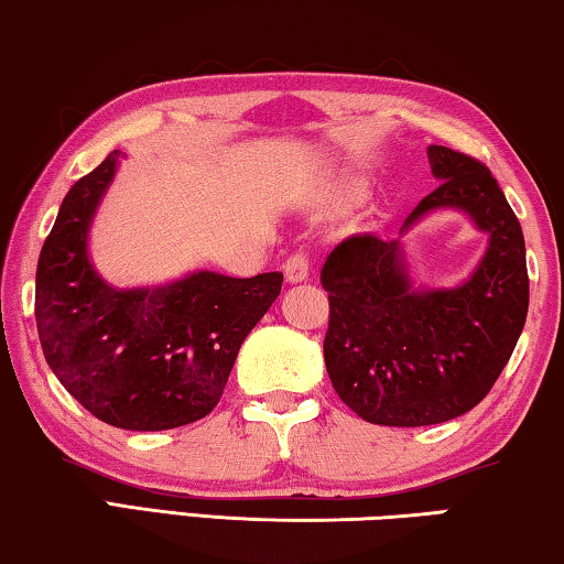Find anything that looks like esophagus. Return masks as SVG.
Listing matches in <instances>:
<instances>
[{"mask_svg": "<svg viewBox=\"0 0 564 564\" xmlns=\"http://www.w3.org/2000/svg\"><path fill=\"white\" fill-rule=\"evenodd\" d=\"M284 276H288V282H292V284L307 280V276H310V257L304 252L290 254L288 262H284Z\"/></svg>", "mask_w": 564, "mask_h": 564, "instance_id": "obj_1", "label": "esophagus"}]
</instances>
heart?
<instances>
[{"label":"heart","mask_w":564,"mask_h":564,"mask_svg":"<svg viewBox=\"0 0 564 564\" xmlns=\"http://www.w3.org/2000/svg\"><path fill=\"white\" fill-rule=\"evenodd\" d=\"M359 197H362V187H359L357 182L343 184V199H345V202H355V199H359Z\"/></svg>","instance_id":"obj_1"}]
</instances>
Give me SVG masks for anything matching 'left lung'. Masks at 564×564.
I'll list each match as a JSON object with an SVG mask.
<instances>
[{
    "instance_id": "8db88e82",
    "label": "left lung",
    "mask_w": 564,
    "mask_h": 564,
    "mask_svg": "<svg viewBox=\"0 0 564 564\" xmlns=\"http://www.w3.org/2000/svg\"><path fill=\"white\" fill-rule=\"evenodd\" d=\"M440 187L402 232L449 207L473 217L490 245L465 284L414 290L397 239L347 237L322 267L329 292L325 365L349 410L372 424L424 427L479 404L520 339L530 304L524 237L492 172L475 156L432 144Z\"/></svg>"
}]
</instances>
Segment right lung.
<instances>
[{"label": "right lung", "mask_w": 564, "mask_h": 564, "mask_svg": "<svg viewBox=\"0 0 564 564\" xmlns=\"http://www.w3.org/2000/svg\"><path fill=\"white\" fill-rule=\"evenodd\" d=\"M119 150L72 184L36 262L34 317L52 372L112 427L172 430L217 408L239 347L282 290L280 272L249 280L195 272L147 290H115L95 272L87 232Z\"/></svg>", "instance_id": "1"}]
</instances>
